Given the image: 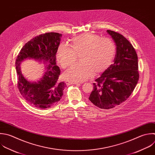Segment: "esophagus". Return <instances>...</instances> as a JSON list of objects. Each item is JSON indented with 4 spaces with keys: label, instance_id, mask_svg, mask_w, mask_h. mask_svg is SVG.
<instances>
[{
    "label": "esophagus",
    "instance_id": "obj_1",
    "mask_svg": "<svg viewBox=\"0 0 155 155\" xmlns=\"http://www.w3.org/2000/svg\"><path fill=\"white\" fill-rule=\"evenodd\" d=\"M65 83H66L67 85H70V84H76V85H78V84H79L78 82H73V81H66Z\"/></svg>",
    "mask_w": 155,
    "mask_h": 155
}]
</instances>
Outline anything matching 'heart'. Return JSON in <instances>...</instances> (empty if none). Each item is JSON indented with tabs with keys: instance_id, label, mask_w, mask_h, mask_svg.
<instances>
[{
	"instance_id": "1",
	"label": "heart",
	"mask_w": 155,
	"mask_h": 155,
	"mask_svg": "<svg viewBox=\"0 0 155 155\" xmlns=\"http://www.w3.org/2000/svg\"><path fill=\"white\" fill-rule=\"evenodd\" d=\"M116 48L114 42L107 38H100L93 33H82L73 37L70 47L60 44L56 51V58L61 65L67 68L76 61L79 54L81 62L73 66L64 74L71 81H82L90 78L94 73L105 71L113 62Z\"/></svg>"
}]
</instances>
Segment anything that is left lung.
I'll list each match as a JSON object with an SVG mask.
<instances>
[{
	"label": "left lung",
	"instance_id": "obj_1",
	"mask_svg": "<svg viewBox=\"0 0 155 155\" xmlns=\"http://www.w3.org/2000/svg\"><path fill=\"white\" fill-rule=\"evenodd\" d=\"M107 31L116 47L114 63L95 80L88 98L102 109H110L125 101L133 91L139 76L137 56L133 45L120 34Z\"/></svg>",
	"mask_w": 155,
	"mask_h": 155
}]
</instances>
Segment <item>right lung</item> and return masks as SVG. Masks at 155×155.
I'll return each instance as SVG.
<instances>
[{"label": "right lung", "mask_w": 155, "mask_h": 155, "mask_svg": "<svg viewBox=\"0 0 155 155\" xmlns=\"http://www.w3.org/2000/svg\"><path fill=\"white\" fill-rule=\"evenodd\" d=\"M62 35L47 33L35 37L22 48L16 61L18 87L24 99L35 107L45 109L58 103L63 90L67 87L60 81L59 67L56 65V54ZM26 59H34L48 65L43 76L38 81H28L20 70L21 62Z\"/></svg>", "instance_id": "obj_1"}]
</instances>
